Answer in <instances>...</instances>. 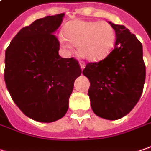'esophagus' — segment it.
Returning <instances> with one entry per match:
<instances>
[{
    "instance_id": "obj_1",
    "label": "esophagus",
    "mask_w": 151,
    "mask_h": 151,
    "mask_svg": "<svg viewBox=\"0 0 151 151\" xmlns=\"http://www.w3.org/2000/svg\"><path fill=\"white\" fill-rule=\"evenodd\" d=\"M80 66H81V70H83V69L85 68V64H84L83 62H80Z\"/></svg>"
}]
</instances>
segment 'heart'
<instances>
[{
  "label": "heart",
  "instance_id": "b5f03b06",
  "mask_svg": "<svg viewBox=\"0 0 151 151\" xmlns=\"http://www.w3.org/2000/svg\"><path fill=\"white\" fill-rule=\"evenodd\" d=\"M116 34L114 27L106 21L76 19L66 24L60 44L67 49L71 45L78 47L83 58L92 62L104 59L114 48Z\"/></svg>",
  "mask_w": 151,
  "mask_h": 151
}]
</instances>
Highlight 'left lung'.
<instances>
[{
	"mask_svg": "<svg viewBox=\"0 0 151 151\" xmlns=\"http://www.w3.org/2000/svg\"><path fill=\"white\" fill-rule=\"evenodd\" d=\"M109 24L116 34L115 48L99 62L87 63L83 75L90 81L88 96L98 116L118 120L139 100L145 81L143 47L124 25Z\"/></svg>",
	"mask_w": 151,
	"mask_h": 151,
	"instance_id": "8db88e82",
	"label": "left lung"
}]
</instances>
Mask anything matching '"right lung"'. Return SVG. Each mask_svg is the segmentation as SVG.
<instances>
[{
    "mask_svg": "<svg viewBox=\"0 0 151 151\" xmlns=\"http://www.w3.org/2000/svg\"><path fill=\"white\" fill-rule=\"evenodd\" d=\"M64 13L47 16L24 27L5 53L4 79L13 102L35 121L52 122L69 108L74 81L81 74L79 62L58 55L53 33Z\"/></svg>",
    "mask_w": 151,
    "mask_h": 151,
    "instance_id": "right-lung-1",
    "label": "right lung"
}]
</instances>
